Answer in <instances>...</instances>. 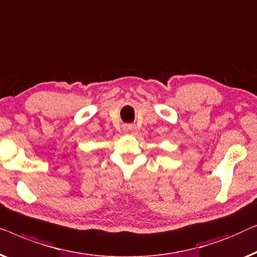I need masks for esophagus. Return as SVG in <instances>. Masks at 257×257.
<instances>
[{"label": "esophagus", "mask_w": 257, "mask_h": 257, "mask_svg": "<svg viewBox=\"0 0 257 257\" xmlns=\"http://www.w3.org/2000/svg\"><path fill=\"white\" fill-rule=\"evenodd\" d=\"M124 129V132H130V130H132V127H130V125H125V127L123 128Z\"/></svg>", "instance_id": "esophagus-1"}]
</instances>
